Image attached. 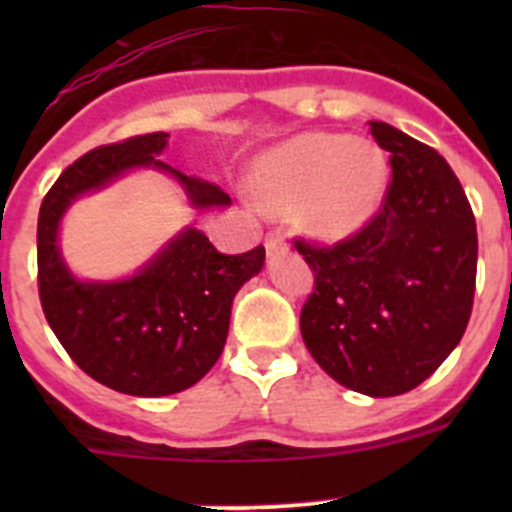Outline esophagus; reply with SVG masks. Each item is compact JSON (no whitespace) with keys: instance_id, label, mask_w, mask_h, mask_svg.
I'll return each instance as SVG.
<instances>
[{"instance_id":"esophagus-1","label":"esophagus","mask_w":512,"mask_h":512,"mask_svg":"<svg viewBox=\"0 0 512 512\" xmlns=\"http://www.w3.org/2000/svg\"><path fill=\"white\" fill-rule=\"evenodd\" d=\"M265 247H267V252H280L282 247H285V237L280 235V232H270V235L265 237Z\"/></svg>"}]
</instances>
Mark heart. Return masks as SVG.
<instances>
[{"label": "heart", "mask_w": 512, "mask_h": 512, "mask_svg": "<svg viewBox=\"0 0 512 512\" xmlns=\"http://www.w3.org/2000/svg\"><path fill=\"white\" fill-rule=\"evenodd\" d=\"M386 163L379 148L337 133H307L257 163L255 190L267 208L302 203L304 223L322 237L359 230L379 208Z\"/></svg>", "instance_id": "heart-1"}]
</instances>
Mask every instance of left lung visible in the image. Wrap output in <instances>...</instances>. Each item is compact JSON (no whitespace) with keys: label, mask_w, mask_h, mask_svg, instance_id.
<instances>
[{"label":"left lung","mask_w":512,"mask_h":512,"mask_svg":"<svg viewBox=\"0 0 512 512\" xmlns=\"http://www.w3.org/2000/svg\"><path fill=\"white\" fill-rule=\"evenodd\" d=\"M389 151L381 208L354 235L294 237L314 272L299 314L309 354L347 389L399 396L428 379L461 342L476 294L478 232L461 180L426 143L369 121Z\"/></svg>","instance_id":"8db88e82"}]
</instances>
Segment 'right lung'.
<instances>
[{
	"mask_svg": "<svg viewBox=\"0 0 512 512\" xmlns=\"http://www.w3.org/2000/svg\"><path fill=\"white\" fill-rule=\"evenodd\" d=\"M168 133H146L84 153L41 200L36 225L39 299L66 354L98 384L131 396H168L198 384L220 359L237 289L262 270L265 247L223 255L185 230L136 277L111 285L79 282L56 247L64 210L123 170L153 165L175 175L198 208L227 205L223 188L170 168L156 156Z\"/></svg>",
	"mask_w": 512,
	"mask_h": 512,
	"instance_id": "1",
	"label": "right lung"
}]
</instances>
